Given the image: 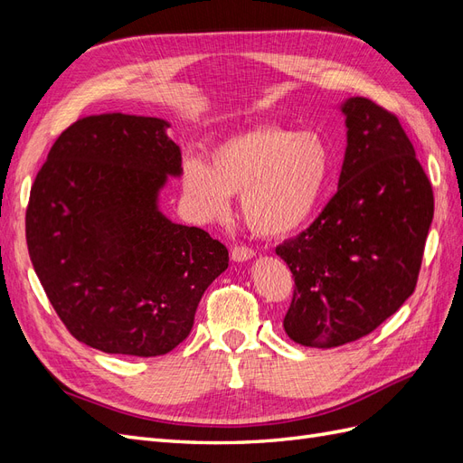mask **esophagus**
<instances>
[{
    "mask_svg": "<svg viewBox=\"0 0 463 463\" xmlns=\"http://www.w3.org/2000/svg\"><path fill=\"white\" fill-rule=\"evenodd\" d=\"M253 255H255V250L250 249V247H247V245H235V247L232 249V259L237 260V262L249 260Z\"/></svg>",
    "mask_w": 463,
    "mask_h": 463,
    "instance_id": "obj_1",
    "label": "esophagus"
}]
</instances>
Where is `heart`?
Returning <instances> with one entry per match:
<instances>
[{
  "mask_svg": "<svg viewBox=\"0 0 463 463\" xmlns=\"http://www.w3.org/2000/svg\"><path fill=\"white\" fill-rule=\"evenodd\" d=\"M330 167V148L320 135L262 123L216 145L210 164L187 158L184 189L206 218L223 216L232 194H241L249 230L262 237H282L315 213Z\"/></svg>",
  "mask_w": 463,
  "mask_h": 463,
  "instance_id": "1",
  "label": "heart"
}]
</instances>
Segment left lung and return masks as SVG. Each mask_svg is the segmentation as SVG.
<instances>
[{
	"label": "left lung",
	"instance_id": "left-lung-1",
	"mask_svg": "<svg viewBox=\"0 0 463 463\" xmlns=\"http://www.w3.org/2000/svg\"><path fill=\"white\" fill-rule=\"evenodd\" d=\"M338 191L309 228L276 247L296 279L289 338L338 347L371 334L415 291L434 213L430 181L400 119L369 98L344 102Z\"/></svg>",
	"mask_w": 463,
	"mask_h": 463
}]
</instances>
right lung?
<instances>
[{"mask_svg":"<svg viewBox=\"0 0 463 463\" xmlns=\"http://www.w3.org/2000/svg\"><path fill=\"white\" fill-rule=\"evenodd\" d=\"M158 118L108 111L55 138L26 206V245L73 338L106 354L156 357L184 342L228 249L156 208L181 148Z\"/></svg>","mask_w":463,"mask_h":463,"instance_id":"add662e5","label":"right lung"}]
</instances>
